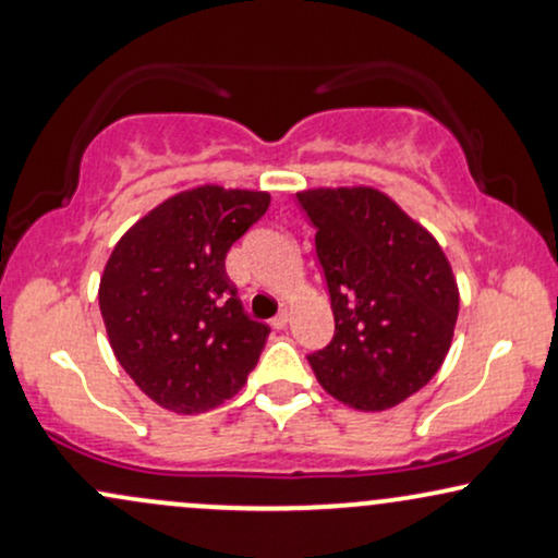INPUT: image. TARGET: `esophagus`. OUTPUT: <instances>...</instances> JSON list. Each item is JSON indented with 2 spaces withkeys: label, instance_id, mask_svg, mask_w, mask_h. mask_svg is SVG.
Listing matches in <instances>:
<instances>
[{
  "label": "esophagus",
  "instance_id": "esophagus-1",
  "mask_svg": "<svg viewBox=\"0 0 558 558\" xmlns=\"http://www.w3.org/2000/svg\"><path fill=\"white\" fill-rule=\"evenodd\" d=\"M288 323H291V315H288V312H280L278 317H272V323H270V325H272L275 330H283Z\"/></svg>",
  "mask_w": 558,
  "mask_h": 558
}]
</instances>
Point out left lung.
Returning a JSON list of instances; mask_svg holds the SVG:
<instances>
[{"label": "left lung", "mask_w": 558, "mask_h": 558, "mask_svg": "<svg viewBox=\"0 0 558 558\" xmlns=\"http://www.w3.org/2000/svg\"><path fill=\"white\" fill-rule=\"evenodd\" d=\"M315 226L336 336L310 354L319 386L360 412H386L433 380L451 349L459 288L444 248L369 185L296 194Z\"/></svg>", "instance_id": "left-lung-1"}]
</instances>
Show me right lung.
<instances>
[{
    "mask_svg": "<svg viewBox=\"0 0 558 558\" xmlns=\"http://www.w3.org/2000/svg\"><path fill=\"white\" fill-rule=\"evenodd\" d=\"M267 207V191L198 185L165 198L112 248L101 319L118 362L159 407L207 412L257 367L270 328L243 312L226 254Z\"/></svg>",
    "mask_w": 558,
    "mask_h": 558,
    "instance_id": "1",
    "label": "right lung"
}]
</instances>
